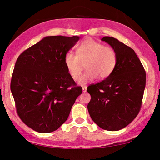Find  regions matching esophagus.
I'll use <instances>...</instances> for the list:
<instances>
[{
    "mask_svg": "<svg viewBox=\"0 0 160 160\" xmlns=\"http://www.w3.org/2000/svg\"><path fill=\"white\" fill-rule=\"evenodd\" d=\"M82 91L84 93H85L87 91V87H82Z\"/></svg>",
    "mask_w": 160,
    "mask_h": 160,
    "instance_id": "esophagus-1",
    "label": "esophagus"
}]
</instances>
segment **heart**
Masks as SVG:
<instances>
[{
    "label": "heart",
    "instance_id": "1",
    "mask_svg": "<svg viewBox=\"0 0 160 160\" xmlns=\"http://www.w3.org/2000/svg\"><path fill=\"white\" fill-rule=\"evenodd\" d=\"M118 61L117 53L111 47L104 46L92 38H87L77 48V54L68 52L64 64L74 80L79 79L85 64L87 71L80 78L79 83L85 85L96 80L109 77L115 70Z\"/></svg>",
    "mask_w": 160,
    "mask_h": 160
}]
</instances>
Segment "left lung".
Instances as JSON below:
<instances>
[{
  "instance_id": "obj_1",
  "label": "left lung",
  "mask_w": 160,
  "mask_h": 160,
  "mask_svg": "<svg viewBox=\"0 0 160 160\" xmlns=\"http://www.w3.org/2000/svg\"><path fill=\"white\" fill-rule=\"evenodd\" d=\"M117 53L113 72L102 82L87 88L91 99L87 105L90 116L98 127L117 131L136 118L146 85V72L134 50L113 37L104 36Z\"/></svg>"
}]
</instances>
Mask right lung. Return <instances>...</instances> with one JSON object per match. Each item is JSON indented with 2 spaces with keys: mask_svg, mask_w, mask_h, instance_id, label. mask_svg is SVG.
<instances>
[{
  "mask_svg": "<svg viewBox=\"0 0 160 160\" xmlns=\"http://www.w3.org/2000/svg\"><path fill=\"white\" fill-rule=\"evenodd\" d=\"M79 39L47 36L17 59L11 91L20 118L33 130L41 133L57 130L82 93L64 64L65 54Z\"/></svg>",
  "mask_w": 160,
  "mask_h": 160,
  "instance_id": "1",
  "label": "right lung"
}]
</instances>
